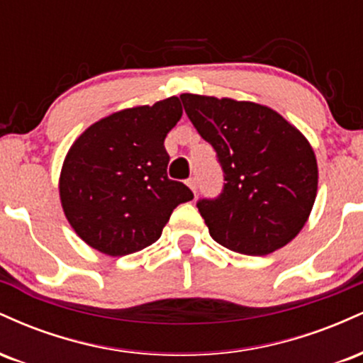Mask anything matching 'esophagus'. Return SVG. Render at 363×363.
Returning a JSON list of instances; mask_svg holds the SVG:
<instances>
[{
  "label": "esophagus",
  "instance_id": "esophagus-1",
  "mask_svg": "<svg viewBox=\"0 0 363 363\" xmlns=\"http://www.w3.org/2000/svg\"><path fill=\"white\" fill-rule=\"evenodd\" d=\"M186 184L191 187V191H193V193L196 194V191H198V182H196V177H189L186 181Z\"/></svg>",
  "mask_w": 363,
  "mask_h": 363
}]
</instances>
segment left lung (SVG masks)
Here are the masks:
<instances>
[{
	"mask_svg": "<svg viewBox=\"0 0 363 363\" xmlns=\"http://www.w3.org/2000/svg\"><path fill=\"white\" fill-rule=\"evenodd\" d=\"M181 101L223 172L222 193L196 203L210 235L249 256L289 244L306 225L318 193L309 141L259 104L194 94H182Z\"/></svg>",
	"mask_w": 363,
	"mask_h": 363,
	"instance_id": "8db88e82",
	"label": "left lung"
}]
</instances>
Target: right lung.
Masks as SVG:
<instances>
[{
  "label": "right lung",
  "instance_id": "right-lung-1",
  "mask_svg": "<svg viewBox=\"0 0 363 363\" xmlns=\"http://www.w3.org/2000/svg\"><path fill=\"white\" fill-rule=\"evenodd\" d=\"M182 107L177 97L124 109L91 124L62 164L61 205L78 235L109 256H126L158 240L193 191L167 176V133Z\"/></svg>",
  "mask_w": 363,
  "mask_h": 363
}]
</instances>
